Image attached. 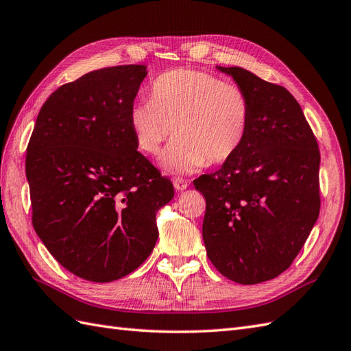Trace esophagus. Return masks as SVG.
Returning a JSON list of instances; mask_svg holds the SVG:
<instances>
[{
    "instance_id": "obj_1",
    "label": "esophagus",
    "mask_w": 351,
    "mask_h": 351,
    "mask_svg": "<svg viewBox=\"0 0 351 351\" xmlns=\"http://www.w3.org/2000/svg\"><path fill=\"white\" fill-rule=\"evenodd\" d=\"M173 186L176 191H184L188 188V181H185V179H182V178H176V179H173Z\"/></svg>"
}]
</instances>
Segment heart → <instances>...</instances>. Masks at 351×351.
Returning a JSON list of instances; mask_svg holds the SVG:
<instances>
[{"label": "heart", "instance_id": "obj_1", "mask_svg": "<svg viewBox=\"0 0 351 351\" xmlns=\"http://www.w3.org/2000/svg\"><path fill=\"white\" fill-rule=\"evenodd\" d=\"M129 121L138 148L148 156L157 154L173 129L160 165L167 173L191 175L236 154L249 129L250 102L239 86L179 68L154 80L149 101L132 104Z\"/></svg>", "mask_w": 351, "mask_h": 351}]
</instances>
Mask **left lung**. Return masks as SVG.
I'll return each mask as SVG.
<instances>
[{
  "instance_id": "1",
  "label": "left lung",
  "mask_w": 351,
  "mask_h": 351,
  "mask_svg": "<svg viewBox=\"0 0 351 351\" xmlns=\"http://www.w3.org/2000/svg\"><path fill=\"white\" fill-rule=\"evenodd\" d=\"M250 102L246 138L194 181L206 199L203 240L221 274L255 285L289 268L319 218L317 141L296 99L240 66H217Z\"/></svg>"
}]
</instances>
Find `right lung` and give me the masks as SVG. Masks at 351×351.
I'll list each match as a JSON object with an SVG mask.
<instances>
[{
    "instance_id": "right-lung-1",
    "label": "right lung",
    "mask_w": 351,
    "mask_h": 351,
    "mask_svg": "<svg viewBox=\"0 0 351 351\" xmlns=\"http://www.w3.org/2000/svg\"><path fill=\"white\" fill-rule=\"evenodd\" d=\"M148 71H92L53 92L37 117L26 179L35 232L56 261L88 282L136 269L158 237L173 185L138 151L130 106Z\"/></svg>"
}]
</instances>
